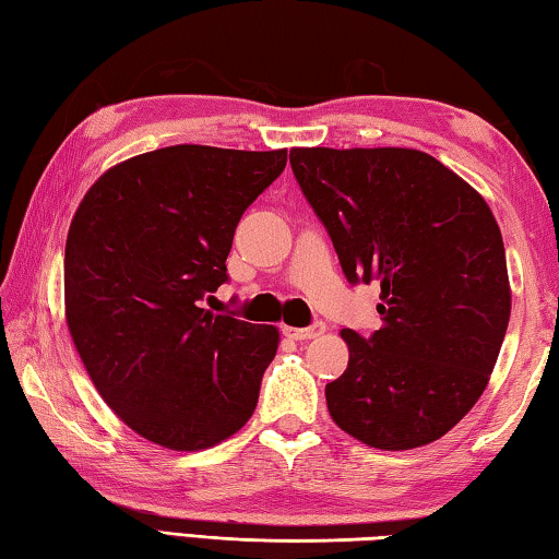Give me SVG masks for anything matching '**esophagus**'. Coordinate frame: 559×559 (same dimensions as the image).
<instances>
[{"label":"esophagus","instance_id":"1","mask_svg":"<svg viewBox=\"0 0 559 559\" xmlns=\"http://www.w3.org/2000/svg\"><path fill=\"white\" fill-rule=\"evenodd\" d=\"M283 333H286L290 340H313L318 335L325 333V325L323 323H316L310 328H283Z\"/></svg>","mask_w":559,"mask_h":559}]
</instances>
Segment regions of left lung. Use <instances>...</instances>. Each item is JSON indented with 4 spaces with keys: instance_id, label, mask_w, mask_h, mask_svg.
Masks as SVG:
<instances>
[{
    "instance_id": "8db88e82",
    "label": "left lung",
    "mask_w": 559,
    "mask_h": 559,
    "mask_svg": "<svg viewBox=\"0 0 559 559\" xmlns=\"http://www.w3.org/2000/svg\"><path fill=\"white\" fill-rule=\"evenodd\" d=\"M290 167L349 283L380 281L370 337L340 330L328 412L382 451L441 439L493 372L510 320L503 236L476 189L412 147H293Z\"/></svg>"
}]
</instances>
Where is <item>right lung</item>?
<instances>
[{
    "mask_svg": "<svg viewBox=\"0 0 559 559\" xmlns=\"http://www.w3.org/2000/svg\"><path fill=\"white\" fill-rule=\"evenodd\" d=\"M286 150L173 145L103 173L73 214L66 325L112 412L169 451H202L251 419L278 328L214 316L241 214Z\"/></svg>",
    "mask_w": 559,
    "mask_h": 559,
    "instance_id": "add662e5",
    "label": "right lung"
}]
</instances>
